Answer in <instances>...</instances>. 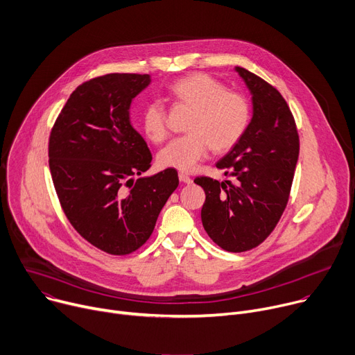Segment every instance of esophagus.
I'll return each instance as SVG.
<instances>
[{
    "label": "esophagus",
    "instance_id": "obj_1",
    "mask_svg": "<svg viewBox=\"0 0 355 355\" xmlns=\"http://www.w3.org/2000/svg\"><path fill=\"white\" fill-rule=\"evenodd\" d=\"M178 178H180V181H181V182H184V184H191V182H192V178H191V177H188V175H187V174H184V173H180Z\"/></svg>",
    "mask_w": 355,
    "mask_h": 355
}]
</instances>
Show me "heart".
Instances as JSON below:
<instances>
[{
  "mask_svg": "<svg viewBox=\"0 0 355 355\" xmlns=\"http://www.w3.org/2000/svg\"><path fill=\"white\" fill-rule=\"evenodd\" d=\"M174 99L194 107L188 135L171 140L158 153L159 166L189 173L208 154L232 148L246 132L250 107L242 94L227 92L225 86L205 73H192L175 80L170 87ZM147 137L163 141L168 135L167 114L158 101L150 102L141 114Z\"/></svg>",
  "mask_w": 355,
  "mask_h": 355,
  "instance_id": "1",
  "label": "heart"
}]
</instances>
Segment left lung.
Returning <instances> with one entry per match:
<instances>
[{"mask_svg": "<svg viewBox=\"0 0 355 355\" xmlns=\"http://www.w3.org/2000/svg\"><path fill=\"white\" fill-rule=\"evenodd\" d=\"M252 94L246 132L216 167L232 181L198 177L205 191L204 230L228 252H245L262 243L279 222L292 188L299 158V135L283 96L262 78L236 67Z\"/></svg>", "mask_w": 355, "mask_h": 355, "instance_id": "left-lung-1", "label": "left lung"}]
</instances>
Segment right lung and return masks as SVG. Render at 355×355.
Masks as SVG:
<instances>
[{"label":"right lung","instance_id":"right-lung-1","mask_svg":"<svg viewBox=\"0 0 355 355\" xmlns=\"http://www.w3.org/2000/svg\"><path fill=\"white\" fill-rule=\"evenodd\" d=\"M150 82V75L109 73L82 83L49 137V168L63 212L80 236L110 254L146 243L180 182L174 168L133 178L153 159L130 121V105Z\"/></svg>","mask_w":355,"mask_h":355}]
</instances>
